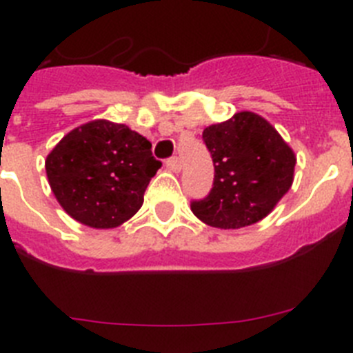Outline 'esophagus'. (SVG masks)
<instances>
[{
  "label": "esophagus",
  "instance_id": "34e87169",
  "mask_svg": "<svg viewBox=\"0 0 353 353\" xmlns=\"http://www.w3.org/2000/svg\"><path fill=\"white\" fill-rule=\"evenodd\" d=\"M166 168L171 173H179V171L182 170V162H180L179 157H171L166 161Z\"/></svg>",
  "mask_w": 353,
  "mask_h": 353
}]
</instances>
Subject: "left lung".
Instances as JSON below:
<instances>
[{
  "label": "left lung",
  "mask_w": 353,
  "mask_h": 353,
  "mask_svg": "<svg viewBox=\"0 0 353 353\" xmlns=\"http://www.w3.org/2000/svg\"><path fill=\"white\" fill-rule=\"evenodd\" d=\"M203 141L214 161V187L192 201L199 221L221 230L251 226L290 191L297 157L269 121L252 111L208 125Z\"/></svg>",
  "instance_id": "left-lung-1"
}]
</instances>
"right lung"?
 <instances>
[{
  "instance_id": "add662e5",
  "label": "right lung",
  "mask_w": 353,
  "mask_h": 353,
  "mask_svg": "<svg viewBox=\"0 0 353 353\" xmlns=\"http://www.w3.org/2000/svg\"><path fill=\"white\" fill-rule=\"evenodd\" d=\"M150 148L148 139L123 123H83L46 159L52 194L84 226H120L141 208L146 187L162 166Z\"/></svg>"
}]
</instances>
